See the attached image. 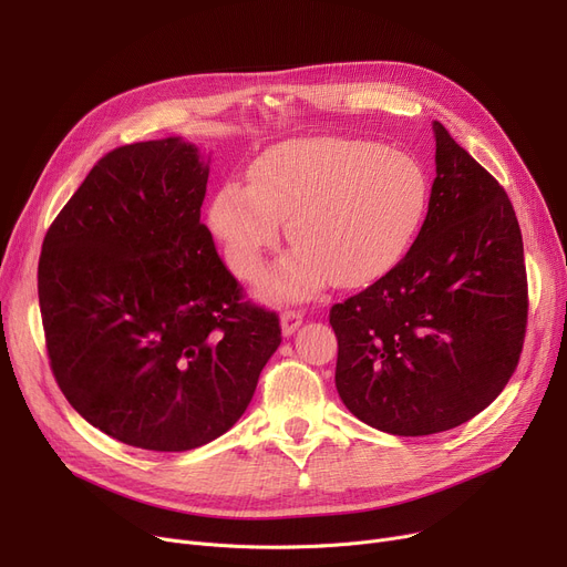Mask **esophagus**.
I'll use <instances>...</instances> for the list:
<instances>
[{
    "label": "esophagus",
    "mask_w": 567,
    "mask_h": 567,
    "mask_svg": "<svg viewBox=\"0 0 567 567\" xmlns=\"http://www.w3.org/2000/svg\"><path fill=\"white\" fill-rule=\"evenodd\" d=\"M301 323H303V312L301 310H285L282 317H280V326H282L285 336H291Z\"/></svg>",
    "instance_id": "esophagus-1"
}]
</instances>
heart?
I'll return each mask as SVG.
<instances>
[{
  "mask_svg": "<svg viewBox=\"0 0 567 567\" xmlns=\"http://www.w3.org/2000/svg\"><path fill=\"white\" fill-rule=\"evenodd\" d=\"M252 184L227 182L212 206V227L231 271L255 280L287 223L296 246L266 278L268 299H306L331 280L365 285L419 234L430 182L409 154L368 140L312 137L268 148L250 169Z\"/></svg>",
  "mask_w": 567,
  "mask_h": 567,
  "instance_id": "heart-1",
  "label": "heart"
}]
</instances>
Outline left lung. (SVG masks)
<instances>
[{
	"mask_svg": "<svg viewBox=\"0 0 567 567\" xmlns=\"http://www.w3.org/2000/svg\"><path fill=\"white\" fill-rule=\"evenodd\" d=\"M432 128L436 178L419 236L329 315L344 406L398 436L453 430L489 406L519 363L528 319L508 195L439 122Z\"/></svg>",
	"mask_w": 567,
	"mask_h": 567,
	"instance_id": "8db88e82",
	"label": "left lung"
}]
</instances>
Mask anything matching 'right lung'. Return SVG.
Instances as JSON below:
<instances>
[{
    "label": "right lung",
    "instance_id": "1",
    "mask_svg": "<svg viewBox=\"0 0 567 567\" xmlns=\"http://www.w3.org/2000/svg\"><path fill=\"white\" fill-rule=\"evenodd\" d=\"M206 182L182 137L118 146L43 238L39 303L59 389L86 423L144 451L225 434L282 340L199 220Z\"/></svg>",
    "mask_w": 567,
    "mask_h": 567
}]
</instances>
